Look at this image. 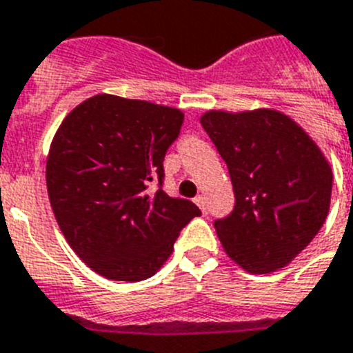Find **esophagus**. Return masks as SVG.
<instances>
[{"label": "esophagus", "instance_id": "obj_1", "mask_svg": "<svg viewBox=\"0 0 353 353\" xmlns=\"http://www.w3.org/2000/svg\"><path fill=\"white\" fill-rule=\"evenodd\" d=\"M194 203L198 205L199 209L203 210V212H207V198H205L203 194H199V196H196V198H194Z\"/></svg>", "mask_w": 353, "mask_h": 353}]
</instances>
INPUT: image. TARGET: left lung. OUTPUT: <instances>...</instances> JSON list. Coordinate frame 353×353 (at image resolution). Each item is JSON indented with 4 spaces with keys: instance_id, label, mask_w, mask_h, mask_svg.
<instances>
[{
    "instance_id": "obj_1",
    "label": "left lung",
    "mask_w": 353,
    "mask_h": 353,
    "mask_svg": "<svg viewBox=\"0 0 353 353\" xmlns=\"http://www.w3.org/2000/svg\"><path fill=\"white\" fill-rule=\"evenodd\" d=\"M201 126L229 168L236 205L214 221L231 260L252 274L285 268L330 210L332 166L315 141L276 110H210Z\"/></svg>"
}]
</instances>
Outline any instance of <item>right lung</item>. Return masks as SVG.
Masks as SVG:
<instances>
[{"label":"right lung","mask_w":353,"mask_h":353,"mask_svg":"<svg viewBox=\"0 0 353 353\" xmlns=\"http://www.w3.org/2000/svg\"><path fill=\"white\" fill-rule=\"evenodd\" d=\"M181 110L101 93L68 113L47 155V194L60 231L108 280L154 276L201 210L161 188ZM157 179L160 188L152 191Z\"/></svg>","instance_id":"add662e5"}]
</instances>
